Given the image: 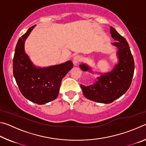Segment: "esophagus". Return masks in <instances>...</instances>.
I'll use <instances>...</instances> for the list:
<instances>
[{
    "instance_id": "34e87169",
    "label": "esophagus",
    "mask_w": 146,
    "mask_h": 146,
    "mask_svg": "<svg viewBox=\"0 0 146 146\" xmlns=\"http://www.w3.org/2000/svg\"><path fill=\"white\" fill-rule=\"evenodd\" d=\"M81 59H82V57H81L80 55H76L75 57L73 58V62L74 65H75V66L77 65V64L80 62Z\"/></svg>"
}]
</instances>
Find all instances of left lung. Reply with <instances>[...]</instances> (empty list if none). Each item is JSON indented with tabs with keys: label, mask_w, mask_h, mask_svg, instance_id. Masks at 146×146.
Listing matches in <instances>:
<instances>
[{
	"label": "left lung",
	"mask_w": 146,
	"mask_h": 146,
	"mask_svg": "<svg viewBox=\"0 0 146 146\" xmlns=\"http://www.w3.org/2000/svg\"><path fill=\"white\" fill-rule=\"evenodd\" d=\"M110 29L112 37L117 40L112 44L118 49L119 62L111 72L98 77V81L93 84L80 85L88 99L104 104L111 103L126 92L131 84L135 70L134 59L127 42L113 27ZM80 68L84 71H91L86 64H80Z\"/></svg>",
	"instance_id": "left-lung-1"
}]
</instances>
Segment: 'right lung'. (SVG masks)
I'll list each match as a JSON object with an SVG mask.
<instances>
[{"mask_svg":"<svg viewBox=\"0 0 146 146\" xmlns=\"http://www.w3.org/2000/svg\"><path fill=\"white\" fill-rule=\"evenodd\" d=\"M35 26L29 28L20 38L15 49L13 76L21 93L27 99L37 104H44L58 97L62 78L73 67L71 61L44 68L33 65L24 52V42Z\"/></svg>","mask_w":146,"mask_h":146,"instance_id":"obj_1","label":"right lung"}]
</instances>
